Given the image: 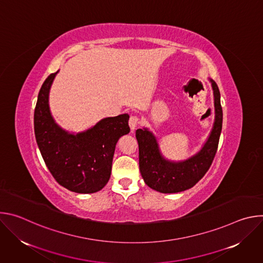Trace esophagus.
<instances>
[{
	"label": "esophagus",
	"instance_id": "esophagus-1",
	"mask_svg": "<svg viewBox=\"0 0 263 263\" xmlns=\"http://www.w3.org/2000/svg\"><path fill=\"white\" fill-rule=\"evenodd\" d=\"M138 124H139V118L138 117H136V116L130 117V119H129V126H130L131 131H134Z\"/></svg>",
	"mask_w": 263,
	"mask_h": 263
}]
</instances>
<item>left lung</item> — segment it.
Listing matches in <instances>:
<instances>
[{
	"label": "left lung",
	"mask_w": 263,
	"mask_h": 263,
	"mask_svg": "<svg viewBox=\"0 0 263 263\" xmlns=\"http://www.w3.org/2000/svg\"><path fill=\"white\" fill-rule=\"evenodd\" d=\"M211 82L215 118L212 130L200 151L181 161H172L162 155L156 136L147 128L136 130L139 147V170L144 183L162 194H175L192 189L207 173L215 156L222 126L220 93Z\"/></svg>",
	"instance_id": "obj_1"
}]
</instances>
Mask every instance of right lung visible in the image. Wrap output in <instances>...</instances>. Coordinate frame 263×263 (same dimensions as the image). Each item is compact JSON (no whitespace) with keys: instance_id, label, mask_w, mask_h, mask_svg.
I'll list each match as a JSON object with an SVG mask.
<instances>
[{"instance_id":"obj_1","label":"right lung","mask_w":263,"mask_h":263,"mask_svg":"<svg viewBox=\"0 0 263 263\" xmlns=\"http://www.w3.org/2000/svg\"><path fill=\"white\" fill-rule=\"evenodd\" d=\"M58 71L44 82L34 111V132L46 165L66 190L93 194L109 181L119 139L130 132L127 114L106 118L79 133L62 129L53 119L49 95Z\"/></svg>"}]
</instances>
